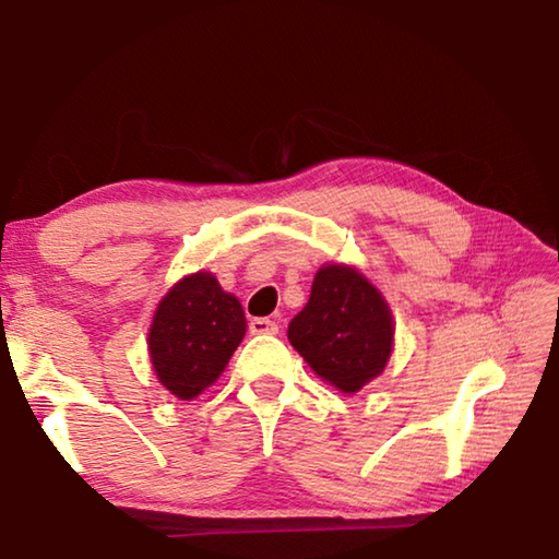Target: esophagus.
Segmentation results:
<instances>
[{
	"instance_id": "obj_1",
	"label": "esophagus",
	"mask_w": 559,
	"mask_h": 559,
	"mask_svg": "<svg viewBox=\"0 0 559 559\" xmlns=\"http://www.w3.org/2000/svg\"><path fill=\"white\" fill-rule=\"evenodd\" d=\"M249 330L253 335H276L278 333V325L273 323L269 318H253L249 323Z\"/></svg>"
}]
</instances>
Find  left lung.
Wrapping results in <instances>:
<instances>
[{"instance_id": "8db88e82", "label": "left lung", "mask_w": 559, "mask_h": 559, "mask_svg": "<svg viewBox=\"0 0 559 559\" xmlns=\"http://www.w3.org/2000/svg\"><path fill=\"white\" fill-rule=\"evenodd\" d=\"M288 340L318 377L353 394L384 370L394 328L370 281L355 269L323 266L306 308L288 323Z\"/></svg>"}]
</instances>
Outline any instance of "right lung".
I'll list each match as a JSON object with an SVG mask.
<instances>
[{"instance_id":"add662e5","label":"right lung","mask_w":559,"mask_h":559,"mask_svg":"<svg viewBox=\"0 0 559 559\" xmlns=\"http://www.w3.org/2000/svg\"><path fill=\"white\" fill-rule=\"evenodd\" d=\"M243 333L241 302L212 273H192L159 300L150 328L157 380L179 400H194L224 372Z\"/></svg>"}]
</instances>
